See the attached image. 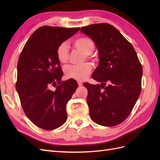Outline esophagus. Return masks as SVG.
<instances>
[{"instance_id": "34e87169", "label": "esophagus", "mask_w": 160, "mask_h": 160, "mask_svg": "<svg viewBox=\"0 0 160 160\" xmlns=\"http://www.w3.org/2000/svg\"><path fill=\"white\" fill-rule=\"evenodd\" d=\"M78 85H79V87L82 86V85H83V83H82L81 81H78Z\"/></svg>"}]
</instances>
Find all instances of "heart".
I'll return each mask as SVG.
<instances>
[{
	"label": "heart",
	"mask_w": 160,
	"mask_h": 160,
	"mask_svg": "<svg viewBox=\"0 0 160 160\" xmlns=\"http://www.w3.org/2000/svg\"><path fill=\"white\" fill-rule=\"evenodd\" d=\"M73 45L77 50L84 55V59L94 60V56L92 55L95 44L93 39L88 37H81L73 41ZM56 55L58 61L61 63H67L69 59V47L67 42H63L57 47ZM92 71L91 65L85 62L80 65H68L64 68L65 76L68 79L77 81H83L91 74Z\"/></svg>",
	"instance_id": "b5f03b06"
}]
</instances>
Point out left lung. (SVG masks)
Returning a JSON list of instances; mask_svg holds the SVG:
<instances>
[{
	"instance_id": "8db88e82",
	"label": "left lung",
	"mask_w": 160,
	"mask_h": 160,
	"mask_svg": "<svg viewBox=\"0 0 160 160\" xmlns=\"http://www.w3.org/2000/svg\"><path fill=\"white\" fill-rule=\"evenodd\" d=\"M80 31L93 40L99 51L92 78L101 84H83L90 118L99 125L115 126L128 118L141 93L142 64L132 45L110 24H93Z\"/></svg>"
}]
</instances>
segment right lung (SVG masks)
I'll return each mask as SVG.
<instances>
[{
    "mask_svg": "<svg viewBox=\"0 0 160 160\" xmlns=\"http://www.w3.org/2000/svg\"><path fill=\"white\" fill-rule=\"evenodd\" d=\"M79 30V27H39L19 56L16 89L27 118L42 129H57L67 120V104L78 85L75 79L61 81L63 73L56 50ZM51 86L56 89L52 91Z\"/></svg>",
    "mask_w": 160,
    "mask_h": 160,
    "instance_id": "add662e5",
    "label": "right lung"
}]
</instances>
